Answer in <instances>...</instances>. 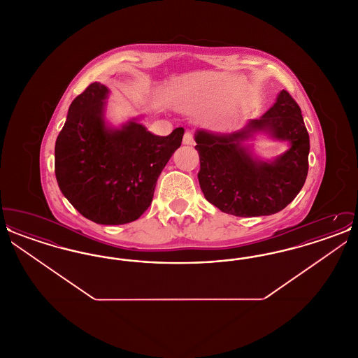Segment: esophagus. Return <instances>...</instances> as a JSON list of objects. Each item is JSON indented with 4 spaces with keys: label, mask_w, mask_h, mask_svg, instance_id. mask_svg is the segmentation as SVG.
Here are the masks:
<instances>
[{
    "label": "esophagus",
    "mask_w": 358,
    "mask_h": 358,
    "mask_svg": "<svg viewBox=\"0 0 358 358\" xmlns=\"http://www.w3.org/2000/svg\"><path fill=\"white\" fill-rule=\"evenodd\" d=\"M182 143H184V145H187V146H192V145H194V136H193V134H192L190 131H187V133L184 134V138H182Z\"/></svg>",
    "instance_id": "esophagus-1"
}]
</instances>
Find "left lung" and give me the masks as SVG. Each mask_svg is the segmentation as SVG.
Masks as SVG:
<instances>
[{
  "instance_id": "1",
  "label": "left lung",
  "mask_w": 358,
  "mask_h": 358,
  "mask_svg": "<svg viewBox=\"0 0 358 358\" xmlns=\"http://www.w3.org/2000/svg\"><path fill=\"white\" fill-rule=\"evenodd\" d=\"M287 140L290 149L273 162H262L242 145L254 132ZM199 182L205 199L224 213L255 217L285 209L306 181L310 139L298 103L282 90L273 107L236 133L199 130Z\"/></svg>"
}]
</instances>
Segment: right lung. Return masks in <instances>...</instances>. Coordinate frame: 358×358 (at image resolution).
Listing matches in <instances>:
<instances>
[{
    "label": "right lung",
    "mask_w": 358,
    "mask_h": 358,
    "mask_svg": "<svg viewBox=\"0 0 358 358\" xmlns=\"http://www.w3.org/2000/svg\"><path fill=\"white\" fill-rule=\"evenodd\" d=\"M107 95L108 88L95 82L71 103L55 145V174L64 197L85 219L120 225L150 206L157 180L181 146L184 129L154 136L136 120L108 127Z\"/></svg>",
    "instance_id": "add662e5"
}]
</instances>
